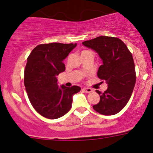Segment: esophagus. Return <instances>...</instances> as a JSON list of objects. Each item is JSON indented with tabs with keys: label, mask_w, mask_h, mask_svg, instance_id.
Listing matches in <instances>:
<instances>
[{
	"label": "esophagus",
	"mask_w": 153,
	"mask_h": 153,
	"mask_svg": "<svg viewBox=\"0 0 153 153\" xmlns=\"http://www.w3.org/2000/svg\"><path fill=\"white\" fill-rule=\"evenodd\" d=\"M82 90H83L84 93H91L92 91H93V90H92L91 88H86V87H84V88L82 89Z\"/></svg>",
	"instance_id": "esophagus-1"
}]
</instances>
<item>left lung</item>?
I'll return each mask as SVG.
<instances>
[{"label": "left lung", "instance_id": "1", "mask_svg": "<svg viewBox=\"0 0 153 153\" xmlns=\"http://www.w3.org/2000/svg\"><path fill=\"white\" fill-rule=\"evenodd\" d=\"M82 44L98 53L102 63L99 67L97 76L106 80L108 86L104 93L97 90L100 100L93 109L105 116L117 114L129 100L136 83L132 53L117 37L100 36Z\"/></svg>", "mask_w": 153, "mask_h": 153}]
</instances>
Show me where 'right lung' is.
Returning a JSON list of instances; mask_svg holds the SVG:
<instances>
[{
	"mask_svg": "<svg viewBox=\"0 0 153 153\" xmlns=\"http://www.w3.org/2000/svg\"><path fill=\"white\" fill-rule=\"evenodd\" d=\"M76 44H40L27 58L24 85L30 102L39 114L51 120L64 116L72 106L73 96L80 91L78 86H58L56 76L65 70L63 60Z\"/></svg>",
	"mask_w": 153,
	"mask_h": 153,
	"instance_id": "1",
	"label": "right lung"
}]
</instances>
